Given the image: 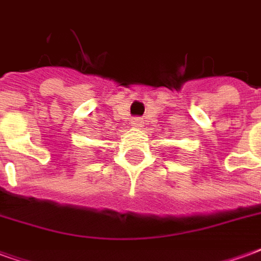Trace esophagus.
Listing matches in <instances>:
<instances>
[{
    "instance_id": "34e87169",
    "label": "esophagus",
    "mask_w": 261,
    "mask_h": 261,
    "mask_svg": "<svg viewBox=\"0 0 261 261\" xmlns=\"http://www.w3.org/2000/svg\"><path fill=\"white\" fill-rule=\"evenodd\" d=\"M131 125L136 127V128H140V127L144 125V120H142L141 117H134V119L131 120Z\"/></svg>"
}]
</instances>
